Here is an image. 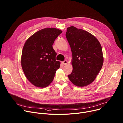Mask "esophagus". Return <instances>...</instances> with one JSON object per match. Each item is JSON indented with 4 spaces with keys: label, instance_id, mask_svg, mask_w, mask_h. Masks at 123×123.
Masks as SVG:
<instances>
[{
    "label": "esophagus",
    "instance_id": "34e87169",
    "mask_svg": "<svg viewBox=\"0 0 123 123\" xmlns=\"http://www.w3.org/2000/svg\"><path fill=\"white\" fill-rule=\"evenodd\" d=\"M67 63V61H64L62 62V64L64 65H66Z\"/></svg>",
    "mask_w": 123,
    "mask_h": 123
}]
</instances>
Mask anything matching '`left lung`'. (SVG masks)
<instances>
[{
  "label": "left lung",
  "instance_id": "obj_1",
  "mask_svg": "<svg viewBox=\"0 0 123 123\" xmlns=\"http://www.w3.org/2000/svg\"><path fill=\"white\" fill-rule=\"evenodd\" d=\"M65 36L72 54L73 70L68 78L77 86H88L96 79L103 64L101 44L90 33L74 26L67 28Z\"/></svg>",
  "mask_w": 123,
  "mask_h": 123
}]
</instances>
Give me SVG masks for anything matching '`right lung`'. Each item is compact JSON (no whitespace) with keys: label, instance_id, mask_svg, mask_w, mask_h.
Segmentation results:
<instances>
[{"label":"right lung","instance_id":"obj_1","mask_svg":"<svg viewBox=\"0 0 123 123\" xmlns=\"http://www.w3.org/2000/svg\"><path fill=\"white\" fill-rule=\"evenodd\" d=\"M62 32L58 29L46 28L37 32L26 41L22 51L21 66L27 79L35 86H48L60 67L52 45Z\"/></svg>","mask_w":123,"mask_h":123}]
</instances>
